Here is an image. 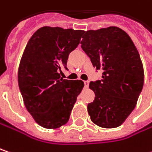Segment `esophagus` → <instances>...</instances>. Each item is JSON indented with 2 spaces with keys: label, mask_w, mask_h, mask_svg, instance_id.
I'll return each instance as SVG.
<instances>
[{
  "label": "esophagus",
  "mask_w": 152,
  "mask_h": 152,
  "mask_svg": "<svg viewBox=\"0 0 152 152\" xmlns=\"http://www.w3.org/2000/svg\"><path fill=\"white\" fill-rule=\"evenodd\" d=\"M89 83H90V82H89L88 80H86V81H84V84H85V87L87 88L88 86H89Z\"/></svg>",
  "instance_id": "esophagus-1"
}]
</instances>
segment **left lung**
Returning <instances> with one entry per match:
<instances>
[{"instance_id": "8db88e82", "label": "left lung", "mask_w": 152, "mask_h": 152, "mask_svg": "<svg viewBox=\"0 0 152 152\" xmlns=\"http://www.w3.org/2000/svg\"><path fill=\"white\" fill-rule=\"evenodd\" d=\"M81 48L102 80L91 81L95 99L87 106L91 120L104 128L121 126L134 110L144 86L140 54L127 33L116 26L84 32Z\"/></svg>"}]
</instances>
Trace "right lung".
<instances>
[{
    "instance_id": "1",
    "label": "right lung",
    "mask_w": 152,
    "mask_h": 152,
    "mask_svg": "<svg viewBox=\"0 0 152 152\" xmlns=\"http://www.w3.org/2000/svg\"><path fill=\"white\" fill-rule=\"evenodd\" d=\"M84 31L43 26L27 42L18 71V83L28 112L48 129L65 125L84 87L82 80L61 78L69 54L80 44Z\"/></svg>"
}]
</instances>
